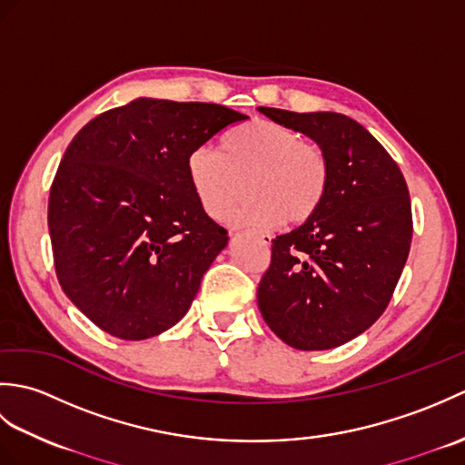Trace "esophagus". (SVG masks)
Masks as SVG:
<instances>
[{
	"instance_id": "1",
	"label": "esophagus",
	"mask_w": 465,
	"mask_h": 465,
	"mask_svg": "<svg viewBox=\"0 0 465 465\" xmlns=\"http://www.w3.org/2000/svg\"><path fill=\"white\" fill-rule=\"evenodd\" d=\"M255 235H258V240H260V243H262V245H265V248H268V245L272 243V238H270V235H268V233H255Z\"/></svg>"
}]
</instances>
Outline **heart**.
Masks as SVG:
<instances>
[{
  "label": "heart",
  "mask_w": 465,
  "mask_h": 465,
  "mask_svg": "<svg viewBox=\"0 0 465 465\" xmlns=\"http://www.w3.org/2000/svg\"><path fill=\"white\" fill-rule=\"evenodd\" d=\"M185 170L197 202L212 220L230 215L248 183L252 197L233 215V223L255 227L283 220L308 222L322 207L331 175L328 155L318 143L262 117L227 132L220 152L195 147Z\"/></svg>",
  "instance_id": "1"
}]
</instances>
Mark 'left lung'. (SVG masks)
Masks as SVG:
<instances>
[{"instance_id":"1","label":"left lung","mask_w":465,"mask_h":465,"mask_svg":"<svg viewBox=\"0 0 465 465\" xmlns=\"http://www.w3.org/2000/svg\"><path fill=\"white\" fill-rule=\"evenodd\" d=\"M260 112L310 135L331 170L315 215L272 240L258 288L262 318L295 350L338 348L368 330L396 290L413 232L408 185L383 145L348 115Z\"/></svg>"}]
</instances>
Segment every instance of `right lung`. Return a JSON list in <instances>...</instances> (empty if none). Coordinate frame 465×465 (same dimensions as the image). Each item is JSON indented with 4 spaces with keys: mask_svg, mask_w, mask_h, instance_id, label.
I'll use <instances>...</instances> for the list:
<instances>
[{
    "mask_svg": "<svg viewBox=\"0 0 465 465\" xmlns=\"http://www.w3.org/2000/svg\"><path fill=\"white\" fill-rule=\"evenodd\" d=\"M248 115L142 97L85 124L49 190L57 282L97 328L147 340L190 310L227 232L197 202L185 162Z\"/></svg>",
    "mask_w": 465,
    "mask_h": 465,
    "instance_id": "right-lung-1",
    "label": "right lung"
}]
</instances>
